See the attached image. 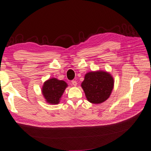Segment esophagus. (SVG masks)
Here are the masks:
<instances>
[{"mask_svg":"<svg viewBox=\"0 0 151 151\" xmlns=\"http://www.w3.org/2000/svg\"><path fill=\"white\" fill-rule=\"evenodd\" d=\"M71 83L72 84V86H77V81H74V80L72 81Z\"/></svg>","mask_w":151,"mask_h":151,"instance_id":"esophagus-1","label":"esophagus"}]
</instances>
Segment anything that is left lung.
<instances>
[{"mask_svg": "<svg viewBox=\"0 0 151 151\" xmlns=\"http://www.w3.org/2000/svg\"><path fill=\"white\" fill-rule=\"evenodd\" d=\"M114 81L106 72H90L85 76L81 86L88 101L101 104L109 97L113 88Z\"/></svg>", "mask_w": 151, "mask_h": 151, "instance_id": "obj_1", "label": "left lung"}]
</instances>
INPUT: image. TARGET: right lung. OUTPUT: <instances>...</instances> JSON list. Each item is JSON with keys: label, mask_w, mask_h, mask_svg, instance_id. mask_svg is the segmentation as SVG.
Segmentation results:
<instances>
[{"label": "right lung", "mask_w": 151, "mask_h": 151, "mask_svg": "<svg viewBox=\"0 0 151 151\" xmlns=\"http://www.w3.org/2000/svg\"><path fill=\"white\" fill-rule=\"evenodd\" d=\"M67 87V83L64 81L52 78L44 83L42 92L47 103L58 104Z\"/></svg>", "instance_id": "add662e5"}]
</instances>
